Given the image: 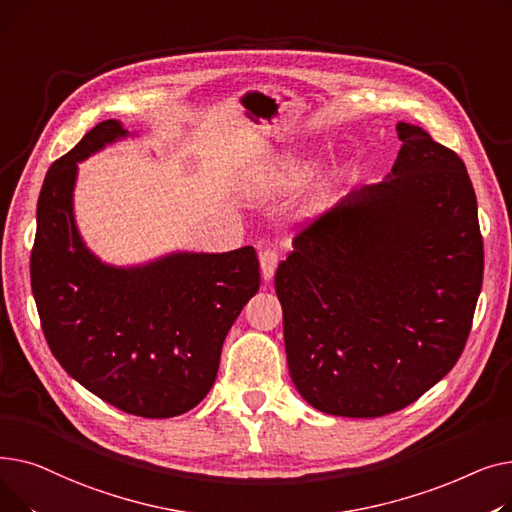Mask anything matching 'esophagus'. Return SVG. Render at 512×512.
I'll return each mask as SVG.
<instances>
[{"mask_svg":"<svg viewBox=\"0 0 512 512\" xmlns=\"http://www.w3.org/2000/svg\"><path fill=\"white\" fill-rule=\"evenodd\" d=\"M278 263H280V257L274 249H265L259 253V265H261V276L265 282H270L278 270Z\"/></svg>","mask_w":512,"mask_h":512,"instance_id":"34e87169","label":"esophagus"}]
</instances>
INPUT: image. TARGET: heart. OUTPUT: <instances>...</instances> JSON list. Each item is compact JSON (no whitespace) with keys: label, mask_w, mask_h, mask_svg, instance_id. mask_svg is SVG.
<instances>
[{"label":"heart","mask_w":512,"mask_h":512,"mask_svg":"<svg viewBox=\"0 0 512 512\" xmlns=\"http://www.w3.org/2000/svg\"><path fill=\"white\" fill-rule=\"evenodd\" d=\"M280 174H286V172H278V176H280ZM321 199H324V195H321Z\"/></svg>","instance_id":"b5f03b06"}]
</instances>
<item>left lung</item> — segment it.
Segmentation results:
<instances>
[{
    "mask_svg": "<svg viewBox=\"0 0 512 512\" xmlns=\"http://www.w3.org/2000/svg\"><path fill=\"white\" fill-rule=\"evenodd\" d=\"M392 172L294 238L276 294L292 384L321 413L405 409L459 361L483 280L463 159L398 122Z\"/></svg>",
    "mask_w": 512,
    "mask_h": 512,
    "instance_id": "8db88e82",
    "label": "left lung"
}]
</instances>
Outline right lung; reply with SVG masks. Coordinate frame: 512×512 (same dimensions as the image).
<instances>
[{"instance_id":"obj_1","label":"right lung","mask_w":512,"mask_h":512,"mask_svg":"<svg viewBox=\"0 0 512 512\" xmlns=\"http://www.w3.org/2000/svg\"><path fill=\"white\" fill-rule=\"evenodd\" d=\"M128 137L120 120L99 122L49 168L31 286L47 344L70 378L124 413L166 419L211 390L224 340L259 290V261L253 247L101 261L74 218L78 164Z\"/></svg>"}]
</instances>
